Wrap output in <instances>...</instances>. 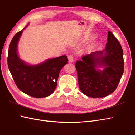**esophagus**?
<instances>
[{
    "label": "esophagus",
    "mask_w": 135,
    "mask_h": 135,
    "mask_svg": "<svg viewBox=\"0 0 135 135\" xmlns=\"http://www.w3.org/2000/svg\"><path fill=\"white\" fill-rule=\"evenodd\" d=\"M68 61L70 63H73L74 62V57L72 55H69L68 56Z\"/></svg>",
    "instance_id": "obj_1"
}]
</instances>
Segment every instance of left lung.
Here are the masks:
<instances>
[{"label":"left lung","instance_id":"8db88e82","mask_svg":"<svg viewBox=\"0 0 135 135\" xmlns=\"http://www.w3.org/2000/svg\"><path fill=\"white\" fill-rule=\"evenodd\" d=\"M75 67L81 91L91 98L105 97L115 91L123 74L122 47L108 31L105 50L83 56Z\"/></svg>","mask_w":135,"mask_h":135}]
</instances>
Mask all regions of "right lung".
Returning a JSON list of instances; mask_svg holds the SVG:
<instances>
[{
    "label": "right lung",
    "mask_w": 135,
    "mask_h": 135,
    "mask_svg": "<svg viewBox=\"0 0 135 135\" xmlns=\"http://www.w3.org/2000/svg\"><path fill=\"white\" fill-rule=\"evenodd\" d=\"M15 35L10 43L8 54V66L18 88L25 94L36 98L51 95L57 86L60 70L68 63L63 55L48 59L37 64H30L20 59L18 51V43L23 30Z\"/></svg>",
    "instance_id": "1"
}]
</instances>
